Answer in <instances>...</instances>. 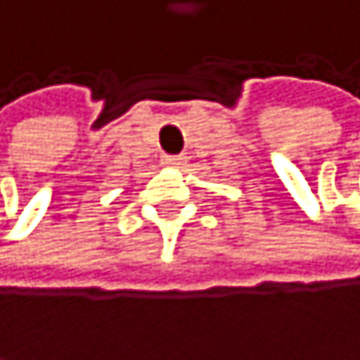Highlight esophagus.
<instances>
[{
    "instance_id": "esophagus-1",
    "label": "esophagus",
    "mask_w": 360,
    "mask_h": 360,
    "mask_svg": "<svg viewBox=\"0 0 360 360\" xmlns=\"http://www.w3.org/2000/svg\"><path fill=\"white\" fill-rule=\"evenodd\" d=\"M162 162H165V165L179 167V165H184V162H186V156H181V153H179V156H172V153H167V156H162Z\"/></svg>"
}]
</instances>
